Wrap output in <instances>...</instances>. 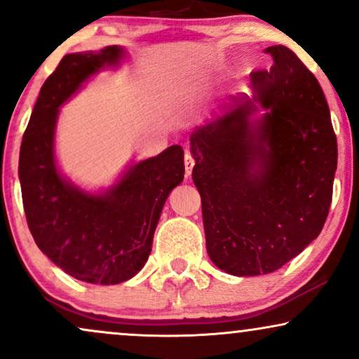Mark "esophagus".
Here are the masks:
<instances>
[{"label": "esophagus", "mask_w": 359, "mask_h": 359, "mask_svg": "<svg viewBox=\"0 0 359 359\" xmlns=\"http://www.w3.org/2000/svg\"><path fill=\"white\" fill-rule=\"evenodd\" d=\"M193 166H194V156H193L191 151H188V149H187V154H184V171H187L188 176L191 175Z\"/></svg>", "instance_id": "1"}]
</instances>
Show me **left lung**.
Listing matches in <instances>:
<instances>
[{"label":"left lung","mask_w":359,"mask_h":359,"mask_svg":"<svg viewBox=\"0 0 359 359\" xmlns=\"http://www.w3.org/2000/svg\"><path fill=\"white\" fill-rule=\"evenodd\" d=\"M266 53L273 66L251 73V86L268 113L251 125L255 104L246 100L189 138L208 255L236 276L276 271L321 233L338 163L315 74L290 48Z\"/></svg>","instance_id":"left-lung-1"}]
</instances>
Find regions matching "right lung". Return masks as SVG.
<instances>
[{"label":"right lung","instance_id":"right-lung-1","mask_svg":"<svg viewBox=\"0 0 359 359\" xmlns=\"http://www.w3.org/2000/svg\"><path fill=\"white\" fill-rule=\"evenodd\" d=\"M121 48L73 53L39 91L20 151V181L28 228L39 250L69 276L118 285L135 276L151 253L168 194L183 181L184 151L170 146L138 163L106 194H86L60 176L53 158L57 108Z\"/></svg>","mask_w":359,"mask_h":359}]
</instances>
